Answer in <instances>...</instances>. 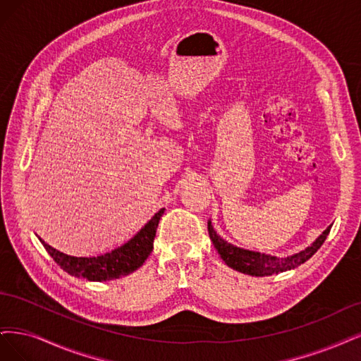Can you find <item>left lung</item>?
<instances>
[{"instance_id":"1","label":"left lung","mask_w":361,"mask_h":361,"mask_svg":"<svg viewBox=\"0 0 361 361\" xmlns=\"http://www.w3.org/2000/svg\"><path fill=\"white\" fill-rule=\"evenodd\" d=\"M331 226L325 229L322 232V235H319V238L313 243L310 247L305 249L303 252H300L297 255H293V257L281 259L277 257H270V255L250 252V250H244V249L232 246V244L220 238L216 234L212 224L208 222V234H210V238L214 244L216 250L219 252L220 258H222L231 269H234L244 274H250V276H270L273 273H282L290 269H295V267L306 262L312 255H315V252L322 246L325 238H327Z\"/></svg>"}]
</instances>
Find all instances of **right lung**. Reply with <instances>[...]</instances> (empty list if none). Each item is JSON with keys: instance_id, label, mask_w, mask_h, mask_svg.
Masks as SVG:
<instances>
[{"instance_id": "1", "label": "right lung", "mask_w": 361, "mask_h": 361, "mask_svg": "<svg viewBox=\"0 0 361 361\" xmlns=\"http://www.w3.org/2000/svg\"><path fill=\"white\" fill-rule=\"evenodd\" d=\"M164 210L165 208L159 210L154 217L130 241H127L124 246L112 250L111 253L100 255V257H71V255L55 250L43 240L40 241L54 261L71 276L87 279V281L92 282L112 281V279H120L137 270L145 262L148 255L153 252V241Z\"/></svg>"}]
</instances>
